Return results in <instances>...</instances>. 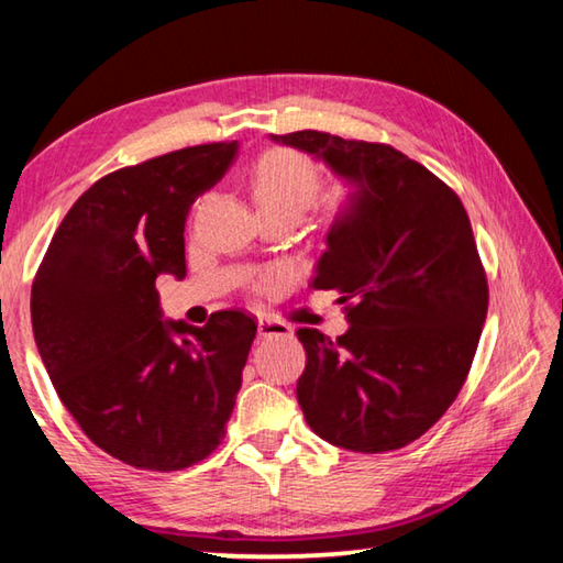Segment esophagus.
Segmentation results:
<instances>
[{
    "label": "esophagus",
    "mask_w": 563,
    "mask_h": 563,
    "mask_svg": "<svg viewBox=\"0 0 563 563\" xmlns=\"http://www.w3.org/2000/svg\"><path fill=\"white\" fill-rule=\"evenodd\" d=\"M290 332L292 330L288 322H283L278 318H268V316L258 318V335L261 338H288Z\"/></svg>",
    "instance_id": "34e87169"
}]
</instances>
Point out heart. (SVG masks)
<instances>
[{"label": "heart", "mask_w": 563, "mask_h": 563, "mask_svg": "<svg viewBox=\"0 0 563 563\" xmlns=\"http://www.w3.org/2000/svg\"><path fill=\"white\" fill-rule=\"evenodd\" d=\"M318 190V166L292 148L265 151L253 168V198L265 218L288 216L298 221L312 203H318L325 223H340L355 213L360 203V188L355 184L338 180L320 196Z\"/></svg>", "instance_id": "obj_1"}]
</instances>
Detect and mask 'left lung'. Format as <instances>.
Returning a JSON list of instances; mask_svg holds the SVG:
<instances>
[{"mask_svg":"<svg viewBox=\"0 0 563 563\" xmlns=\"http://www.w3.org/2000/svg\"><path fill=\"white\" fill-rule=\"evenodd\" d=\"M271 139L360 188L312 278V288L342 292L350 328L338 340L298 330L302 415L342 450H399L450 409L479 345L489 288L470 216L432 170L387 144L322 131Z\"/></svg>","mask_w":563,"mask_h":563,"instance_id":"left-lung-1","label":"left lung"}]
</instances>
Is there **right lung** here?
Returning a JSON list of instances; mask_svg holds the SVG:
<instances>
[{"mask_svg": "<svg viewBox=\"0 0 563 563\" xmlns=\"http://www.w3.org/2000/svg\"><path fill=\"white\" fill-rule=\"evenodd\" d=\"M231 144L170 151L84 190L32 285V328L56 395L103 452L151 472L206 460L225 434L255 320H164L156 278H186V216L225 176Z\"/></svg>", "mask_w": 563, "mask_h": 563, "instance_id": "add662e5", "label": "right lung"}]
</instances>
